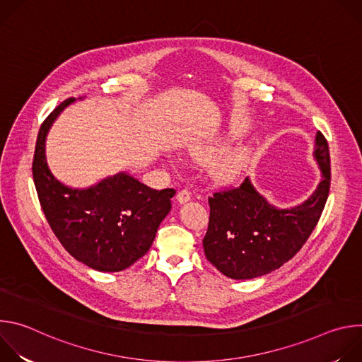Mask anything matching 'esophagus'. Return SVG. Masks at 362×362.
<instances>
[{
    "instance_id": "34e87169",
    "label": "esophagus",
    "mask_w": 362,
    "mask_h": 362,
    "mask_svg": "<svg viewBox=\"0 0 362 362\" xmlns=\"http://www.w3.org/2000/svg\"><path fill=\"white\" fill-rule=\"evenodd\" d=\"M190 197H192V193H190L189 190H180V192L177 193V196H176V199H177V202H179L180 204L189 202Z\"/></svg>"
}]
</instances>
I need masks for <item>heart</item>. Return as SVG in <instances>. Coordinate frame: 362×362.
Masks as SVG:
<instances>
[{
	"instance_id": "1",
	"label": "heart",
	"mask_w": 362,
	"mask_h": 362,
	"mask_svg": "<svg viewBox=\"0 0 362 362\" xmlns=\"http://www.w3.org/2000/svg\"><path fill=\"white\" fill-rule=\"evenodd\" d=\"M235 136L236 134L232 132L226 137L192 146L189 154L193 159L202 162L216 160L212 166L214 179L221 183H230L243 173L250 160V150L247 147H238L228 151L229 141Z\"/></svg>"
}]
</instances>
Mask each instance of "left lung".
Returning a JSON list of instances; mask_svg holds the SVG:
<instances>
[{"label": "left lung", "instance_id": "left-lung-1", "mask_svg": "<svg viewBox=\"0 0 362 362\" xmlns=\"http://www.w3.org/2000/svg\"><path fill=\"white\" fill-rule=\"evenodd\" d=\"M314 158L322 173L315 192L291 209H278L249 177L209 197L211 218L203 238L208 261L232 279L271 274L299 252L315 229L329 193L331 160L327 139L317 133Z\"/></svg>", "mask_w": 362, "mask_h": 362}]
</instances>
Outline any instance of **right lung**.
Listing matches in <instances>:
<instances>
[{"instance_id":"right-lung-1","label":"right lung","mask_w":362,"mask_h":362,"mask_svg":"<svg viewBox=\"0 0 362 362\" xmlns=\"http://www.w3.org/2000/svg\"><path fill=\"white\" fill-rule=\"evenodd\" d=\"M74 100L63 101L40 127L33 160L34 185L42 212L66 250L95 271L120 272L150 249L172 209L176 190H154L124 172L86 189L62 183L48 168L45 139Z\"/></svg>"}]
</instances>
